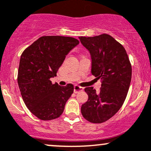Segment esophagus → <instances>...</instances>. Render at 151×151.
<instances>
[{"mask_svg": "<svg viewBox=\"0 0 151 151\" xmlns=\"http://www.w3.org/2000/svg\"><path fill=\"white\" fill-rule=\"evenodd\" d=\"M84 90V87H81L80 86H78V85H74V93H78L79 91H81Z\"/></svg>", "mask_w": 151, "mask_h": 151, "instance_id": "obj_1", "label": "esophagus"}]
</instances>
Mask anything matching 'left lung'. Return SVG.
Segmentation results:
<instances>
[{
	"label": "left lung",
	"instance_id": "1",
	"mask_svg": "<svg viewBox=\"0 0 151 151\" xmlns=\"http://www.w3.org/2000/svg\"><path fill=\"white\" fill-rule=\"evenodd\" d=\"M79 38L91 55V74L101 80L99 92L93 87L84 89L89 98L81 112L89 122L101 124L124 104L132 75L131 62L125 48L109 35Z\"/></svg>",
	"mask_w": 151,
	"mask_h": 151
}]
</instances>
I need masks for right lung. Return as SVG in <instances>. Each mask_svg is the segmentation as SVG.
<instances>
[{"label":"right lung","instance_id":"add662e5","mask_svg":"<svg viewBox=\"0 0 151 151\" xmlns=\"http://www.w3.org/2000/svg\"><path fill=\"white\" fill-rule=\"evenodd\" d=\"M79 40L64 36H42L24 50L20 57L18 83L26 106L41 120L60 117L74 86L52 84V77Z\"/></svg>","mask_w":151,"mask_h":151}]
</instances>
